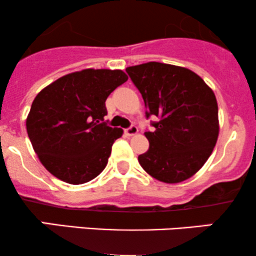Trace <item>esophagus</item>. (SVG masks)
Masks as SVG:
<instances>
[{"label":"esophagus","mask_w":256,"mask_h":256,"mask_svg":"<svg viewBox=\"0 0 256 256\" xmlns=\"http://www.w3.org/2000/svg\"><path fill=\"white\" fill-rule=\"evenodd\" d=\"M124 132H126V134L128 135V136H133V135L138 134V128L135 127V126H130V127L126 129Z\"/></svg>","instance_id":"obj_1"}]
</instances>
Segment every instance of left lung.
I'll return each instance as SVG.
<instances>
[{"label":"left lung","mask_w":256,"mask_h":256,"mask_svg":"<svg viewBox=\"0 0 256 256\" xmlns=\"http://www.w3.org/2000/svg\"><path fill=\"white\" fill-rule=\"evenodd\" d=\"M146 106L157 116L154 132H145L147 152L138 157L148 175L180 183L199 171L217 144L218 104L212 88L190 69L147 62L126 69Z\"/></svg>","instance_id":"8db88e82"}]
</instances>
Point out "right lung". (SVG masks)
Returning <instances> with one entry per match:
<instances>
[{
    "mask_svg": "<svg viewBox=\"0 0 256 256\" xmlns=\"http://www.w3.org/2000/svg\"><path fill=\"white\" fill-rule=\"evenodd\" d=\"M128 80L120 69H84L67 74L36 96L26 129L39 160L69 184L96 178L106 166L123 129L106 126L105 100Z\"/></svg>",
    "mask_w": 256,
    "mask_h": 256,
    "instance_id": "1",
    "label": "right lung"
}]
</instances>
